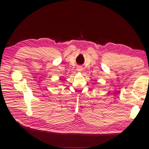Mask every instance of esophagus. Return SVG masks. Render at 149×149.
I'll list each match as a JSON object with an SVG mask.
<instances>
[{
  "label": "esophagus",
  "mask_w": 149,
  "mask_h": 149,
  "mask_svg": "<svg viewBox=\"0 0 149 149\" xmlns=\"http://www.w3.org/2000/svg\"><path fill=\"white\" fill-rule=\"evenodd\" d=\"M82 70H83V68H82L81 66H78L77 68V70L78 72H81Z\"/></svg>",
  "instance_id": "34e87169"
}]
</instances>
